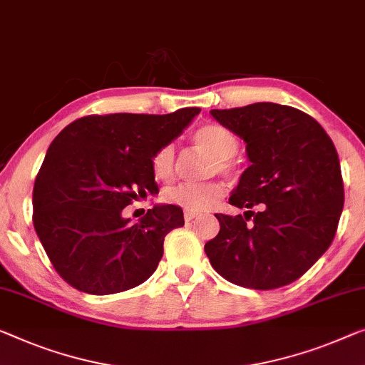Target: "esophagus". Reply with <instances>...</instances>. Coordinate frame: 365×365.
I'll return each mask as SVG.
<instances>
[{
	"label": "esophagus",
	"instance_id": "obj_1",
	"mask_svg": "<svg viewBox=\"0 0 365 365\" xmlns=\"http://www.w3.org/2000/svg\"><path fill=\"white\" fill-rule=\"evenodd\" d=\"M185 221H192V220H195V217H197V215L195 213H192V211H185Z\"/></svg>",
	"mask_w": 365,
	"mask_h": 365
}]
</instances>
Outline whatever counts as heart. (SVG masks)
Returning a JSON list of instances; mask_svg holds the SVG:
<instances>
[{
	"label": "heart",
	"mask_w": 365,
	"mask_h": 365,
	"mask_svg": "<svg viewBox=\"0 0 365 365\" xmlns=\"http://www.w3.org/2000/svg\"><path fill=\"white\" fill-rule=\"evenodd\" d=\"M200 148L210 150L216 157V167L220 172L231 170V159L237 152V139L226 128L220 124H205L193 135ZM152 172L157 180L167 182L175 172V149L167 144L152 157ZM222 187L220 183H180L167 190L164 198L168 203L177 205L185 211L203 213L215 208L222 198Z\"/></svg>",
	"instance_id": "obj_1"
}]
</instances>
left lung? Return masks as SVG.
<instances>
[{
    "label": "left lung",
    "instance_id": "1",
    "mask_svg": "<svg viewBox=\"0 0 365 365\" xmlns=\"http://www.w3.org/2000/svg\"><path fill=\"white\" fill-rule=\"evenodd\" d=\"M210 113L244 139L251 162L230 203L260 211L215 215L220 232L205 252L231 284L254 290L292 284L328 251L338 230L344 187L333 140L307 113L277 103Z\"/></svg>",
    "mask_w": 365,
    "mask_h": 365
}]
</instances>
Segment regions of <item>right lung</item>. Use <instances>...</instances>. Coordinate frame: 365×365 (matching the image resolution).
<instances>
[{
	"label": "right lung",
	"instance_id": "right-lung-1",
	"mask_svg": "<svg viewBox=\"0 0 365 365\" xmlns=\"http://www.w3.org/2000/svg\"><path fill=\"white\" fill-rule=\"evenodd\" d=\"M201 110L170 114H91L48 145L32 193V222L53 269L91 295L143 284L164 254V239L185 225L175 205H155L130 225L123 210L159 193L152 157Z\"/></svg>",
	"mask_w": 365,
	"mask_h": 365
}]
</instances>
